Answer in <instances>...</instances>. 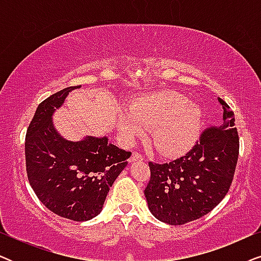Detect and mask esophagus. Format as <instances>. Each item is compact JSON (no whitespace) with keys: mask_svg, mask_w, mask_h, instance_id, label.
I'll list each match as a JSON object with an SVG mask.
<instances>
[{"mask_svg":"<svg viewBox=\"0 0 261 261\" xmlns=\"http://www.w3.org/2000/svg\"><path fill=\"white\" fill-rule=\"evenodd\" d=\"M144 160V156H142V154H140V153L138 152H134L133 154H132L130 159H129V163H134V162H142Z\"/></svg>","mask_w":261,"mask_h":261,"instance_id":"1","label":"esophagus"}]
</instances>
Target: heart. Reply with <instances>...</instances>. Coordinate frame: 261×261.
I'll return each mask as SVG.
<instances>
[{"label": "heart", "instance_id": "obj_1", "mask_svg": "<svg viewBox=\"0 0 261 261\" xmlns=\"http://www.w3.org/2000/svg\"><path fill=\"white\" fill-rule=\"evenodd\" d=\"M117 127L127 138L151 129V140L160 153L183 154L198 140L202 110L176 91H160L135 99L120 114Z\"/></svg>", "mask_w": 261, "mask_h": 261}]
</instances>
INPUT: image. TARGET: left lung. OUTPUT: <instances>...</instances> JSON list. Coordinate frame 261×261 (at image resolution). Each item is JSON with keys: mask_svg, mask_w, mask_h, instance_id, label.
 I'll return each mask as SVG.
<instances>
[{"mask_svg": "<svg viewBox=\"0 0 261 261\" xmlns=\"http://www.w3.org/2000/svg\"><path fill=\"white\" fill-rule=\"evenodd\" d=\"M219 127L203 132L190 152L166 164L148 163L151 180L145 197L152 215L172 226L191 222L212 212L224 198L239 156L234 113L223 99Z\"/></svg>", "mask_w": 261, "mask_h": 261, "instance_id": "obj_1", "label": "left lung"}]
</instances>
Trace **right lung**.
<instances>
[{
  "label": "right lung",
  "mask_w": 261,
  "mask_h": 261,
  "mask_svg": "<svg viewBox=\"0 0 261 261\" xmlns=\"http://www.w3.org/2000/svg\"><path fill=\"white\" fill-rule=\"evenodd\" d=\"M81 85L63 89L38 106L27 129L24 154L28 180L48 210L83 222L102 212L109 189L132 153L109 144L107 137L70 141L60 137L52 115Z\"/></svg>",
  "instance_id": "right-lung-1"
}]
</instances>
